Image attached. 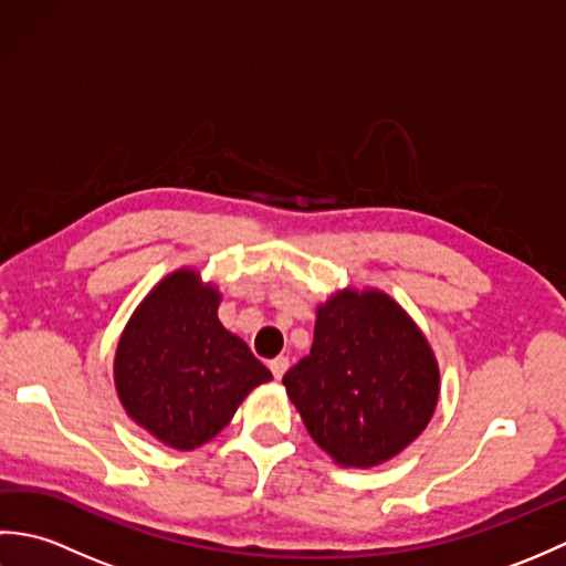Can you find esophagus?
Returning a JSON list of instances; mask_svg holds the SVG:
<instances>
[{
	"instance_id": "1",
	"label": "esophagus",
	"mask_w": 566,
	"mask_h": 566,
	"mask_svg": "<svg viewBox=\"0 0 566 566\" xmlns=\"http://www.w3.org/2000/svg\"><path fill=\"white\" fill-rule=\"evenodd\" d=\"M286 369H290V357L280 355V357L270 359V371H272V377H274V379H282Z\"/></svg>"
}]
</instances>
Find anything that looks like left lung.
Segmentation results:
<instances>
[{
  "label": "left lung",
  "instance_id": "left-lung-1",
  "mask_svg": "<svg viewBox=\"0 0 566 566\" xmlns=\"http://www.w3.org/2000/svg\"><path fill=\"white\" fill-rule=\"evenodd\" d=\"M438 381L423 333L381 292H343L321 306L311 353L282 377L318 448L359 469L423 432Z\"/></svg>",
  "mask_w": 566,
  "mask_h": 566
}]
</instances>
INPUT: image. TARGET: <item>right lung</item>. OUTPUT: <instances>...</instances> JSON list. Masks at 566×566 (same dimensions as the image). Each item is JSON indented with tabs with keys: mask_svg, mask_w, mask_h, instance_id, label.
<instances>
[{
	"mask_svg": "<svg viewBox=\"0 0 566 566\" xmlns=\"http://www.w3.org/2000/svg\"><path fill=\"white\" fill-rule=\"evenodd\" d=\"M219 294L179 270L155 286L118 340L114 379L138 426L175 450H195L228 426L238 403L272 375L228 333Z\"/></svg>",
	"mask_w": 566,
	"mask_h": 566,
	"instance_id": "obj_1",
	"label": "right lung"
}]
</instances>
